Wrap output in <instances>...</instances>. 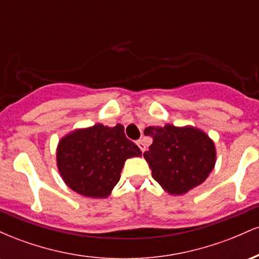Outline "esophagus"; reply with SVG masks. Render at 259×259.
<instances>
[{"mask_svg":"<svg viewBox=\"0 0 259 259\" xmlns=\"http://www.w3.org/2000/svg\"><path fill=\"white\" fill-rule=\"evenodd\" d=\"M136 145H138L140 150H141V152H145V151H146V145L144 144V141H142V140H139V141H136Z\"/></svg>","mask_w":259,"mask_h":259,"instance_id":"esophagus-1","label":"esophagus"}]
</instances>
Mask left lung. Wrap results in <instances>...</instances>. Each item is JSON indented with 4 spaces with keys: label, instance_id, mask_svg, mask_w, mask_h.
<instances>
[{
    "label": "left lung",
    "instance_id": "8db88e82",
    "mask_svg": "<svg viewBox=\"0 0 259 259\" xmlns=\"http://www.w3.org/2000/svg\"><path fill=\"white\" fill-rule=\"evenodd\" d=\"M145 135L153 138L145 159L152 178L169 195H185L201 185L214 169V141L192 125L148 126Z\"/></svg>",
    "mask_w": 259,
    "mask_h": 259
}]
</instances>
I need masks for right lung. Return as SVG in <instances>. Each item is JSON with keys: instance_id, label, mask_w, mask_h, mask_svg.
Instances as JSON below:
<instances>
[{"instance_id": "obj_1", "label": "right lung", "mask_w": 259, "mask_h": 259, "mask_svg": "<svg viewBox=\"0 0 259 259\" xmlns=\"http://www.w3.org/2000/svg\"><path fill=\"white\" fill-rule=\"evenodd\" d=\"M133 157H141V151L126 139L121 124L72 130L59 140L56 151L65 185L91 198L108 197L120 179L124 163Z\"/></svg>"}]
</instances>
